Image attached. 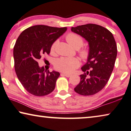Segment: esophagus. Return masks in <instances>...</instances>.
I'll return each instance as SVG.
<instances>
[{
  "instance_id": "1",
  "label": "esophagus",
  "mask_w": 131,
  "mask_h": 131,
  "mask_svg": "<svg viewBox=\"0 0 131 131\" xmlns=\"http://www.w3.org/2000/svg\"><path fill=\"white\" fill-rule=\"evenodd\" d=\"M62 75V76H64L66 77H67V78H69V77L71 76V74H66V73H61V74Z\"/></svg>"
}]
</instances>
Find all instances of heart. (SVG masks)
<instances>
[{
  "mask_svg": "<svg viewBox=\"0 0 131 131\" xmlns=\"http://www.w3.org/2000/svg\"><path fill=\"white\" fill-rule=\"evenodd\" d=\"M66 39L71 46L76 49H79L83 45V40L81 36L75 33H69ZM58 43V40L55 41L51 46V52L53 53L55 51V48ZM80 56L84 60L88 58L89 51L88 49H83L79 52ZM80 65V62L76 58H69V57H61L57 59L55 61V67L59 71L64 73H72L76 68Z\"/></svg>",
  "mask_w": 131,
  "mask_h": 131,
  "instance_id": "heart-1",
  "label": "heart"
}]
</instances>
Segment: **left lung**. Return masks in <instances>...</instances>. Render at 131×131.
I'll return each mask as SVG.
<instances>
[{
    "label": "left lung",
    "mask_w": 131,
    "mask_h": 131,
    "mask_svg": "<svg viewBox=\"0 0 131 131\" xmlns=\"http://www.w3.org/2000/svg\"><path fill=\"white\" fill-rule=\"evenodd\" d=\"M88 43L89 55L81 67L84 74L74 91L82 95H92L104 88L110 78L117 57V46L113 34L103 27L88 24L71 27ZM89 74V78L87 75Z\"/></svg>",
    "instance_id": "left-lung-1"
}]
</instances>
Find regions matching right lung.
Masks as SVG:
<instances>
[{
	"label": "right lung",
	"mask_w": 131,
	"mask_h": 131,
	"mask_svg": "<svg viewBox=\"0 0 131 131\" xmlns=\"http://www.w3.org/2000/svg\"><path fill=\"white\" fill-rule=\"evenodd\" d=\"M67 29L37 25L27 28L18 37L13 51L15 70L22 85L33 95L45 96L54 90L60 73L46 71L37 61L49 54L52 44Z\"/></svg>",
	"instance_id": "add662e5"
}]
</instances>
